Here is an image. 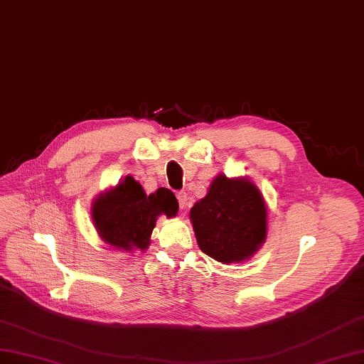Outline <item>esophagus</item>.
<instances>
[{
	"label": "esophagus",
	"instance_id": "obj_1",
	"mask_svg": "<svg viewBox=\"0 0 364 364\" xmlns=\"http://www.w3.org/2000/svg\"><path fill=\"white\" fill-rule=\"evenodd\" d=\"M176 200H178V204H180V209H186V207L189 205V203H188V193L186 192H176Z\"/></svg>",
	"mask_w": 364,
	"mask_h": 364
}]
</instances>
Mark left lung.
<instances>
[{
  "label": "left lung",
  "instance_id": "8db88e82",
  "mask_svg": "<svg viewBox=\"0 0 364 364\" xmlns=\"http://www.w3.org/2000/svg\"><path fill=\"white\" fill-rule=\"evenodd\" d=\"M191 221L201 252L223 264L247 261L267 237L264 196L248 178L218 175Z\"/></svg>",
  "mask_w": 364,
  "mask_h": 364
}]
</instances>
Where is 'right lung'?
Instances as JSON below:
<instances>
[{
    "instance_id": "add662e5",
    "label": "right lung",
    "mask_w": 364,
    "mask_h": 364,
    "mask_svg": "<svg viewBox=\"0 0 364 364\" xmlns=\"http://www.w3.org/2000/svg\"><path fill=\"white\" fill-rule=\"evenodd\" d=\"M178 212V201L169 191L160 188L146 195L132 176L116 188L100 193L92 203L91 218L99 236L112 248L132 252L146 250L157 218H172Z\"/></svg>"
}]
</instances>
